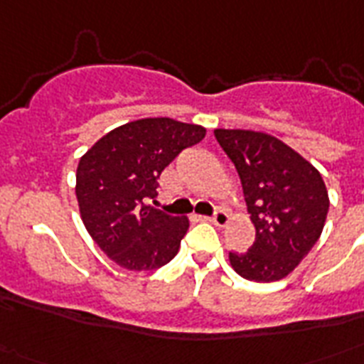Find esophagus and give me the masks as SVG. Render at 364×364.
Wrapping results in <instances>:
<instances>
[{
  "label": "esophagus",
  "mask_w": 364,
  "mask_h": 364,
  "mask_svg": "<svg viewBox=\"0 0 364 364\" xmlns=\"http://www.w3.org/2000/svg\"><path fill=\"white\" fill-rule=\"evenodd\" d=\"M210 221L213 223V225H217V227H225L228 223V213L219 208V210H215V213L210 217Z\"/></svg>",
  "instance_id": "34e87169"
}]
</instances>
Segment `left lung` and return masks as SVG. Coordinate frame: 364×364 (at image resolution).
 I'll return each mask as SVG.
<instances>
[{
	"label": "left lung",
	"mask_w": 364,
	"mask_h": 364,
	"mask_svg": "<svg viewBox=\"0 0 364 364\" xmlns=\"http://www.w3.org/2000/svg\"><path fill=\"white\" fill-rule=\"evenodd\" d=\"M242 181L255 225L245 253L230 264L251 282H277L310 253L325 227L328 193L321 173L277 137L251 130L213 132Z\"/></svg>",
	"instance_id": "obj_1"
}]
</instances>
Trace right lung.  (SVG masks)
Wrapping results in <instances>:
<instances>
[{"instance_id":"1","label":"right lung","mask_w":364,"mask_h":364,"mask_svg":"<svg viewBox=\"0 0 364 364\" xmlns=\"http://www.w3.org/2000/svg\"><path fill=\"white\" fill-rule=\"evenodd\" d=\"M205 128L168 117L119 126L88 149L77 166V202L100 249L126 270H156L179 251L187 217L147 205L164 168L202 141Z\"/></svg>"}]
</instances>
